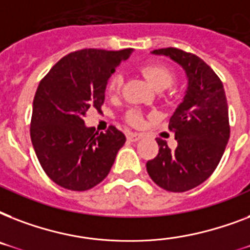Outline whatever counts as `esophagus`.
Wrapping results in <instances>:
<instances>
[{
    "label": "esophagus",
    "instance_id": "esophagus-1",
    "mask_svg": "<svg viewBox=\"0 0 250 250\" xmlns=\"http://www.w3.org/2000/svg\"><path fill=\"white\" fill-rule=\"evenodd\" d=\"M143 137V135L141 133H136V132H131L128 133V136H127V139H128L129 141H139Z\"/></svg>",
    "mask_w": 250,
    "mask_h": 250
}]
</instances>
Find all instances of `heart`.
<instances>
[{
	"mask_svg": "<svg viewBox=\"0 0 250 250\" xmlns=\"http://www.w3.org/2000/svg\"><path fill=\"white\" fill-rule=\"evenodd\" d=\"M141 74L148 80L150 85L157 90H164L168 86L172 85L175 82V72L167 64L160 63V62H152V63L144 64L141 67ZM123 78L119 72H115L110 76L107 82V93L109 94H118L122 88ZM127 121L133 125H141L143 123V117L141 114L136 110H131L127 113Z\"/></svg>",
	"mask_w": 250,
	"mask_h": 250,
	"instance_id": "b5f03b06",
	"label": "heart"
}]
</instances>
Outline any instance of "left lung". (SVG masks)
Masks as SVG:
<instances>
[{
	"label": "left lung",
	"instance_id": "left-lung-1",
	"mask_svg": "<svg viewBox=\"0 0 250 250\" xmlns=\"http://www.w3.org/2000/svg\"><path fill=\"white\" fill-rule=\"evenodd\" d=\"M170 57L187 72L184 100L170 118L168 129L178 146L171 150L157 137L160 150L146 162L152 180L168 192H186L213 174L229 139V106L221 79L209 64L193 53L178 48L153 50Z\"/></svg>",
	"mask_w": 250,
	"mask_h": 250
}]
</instances>
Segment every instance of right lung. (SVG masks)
<instances>
[{
    "instance_id": "right-lung-1",
    "label": "right lung",
    "mask_w": 250,
    "mask_h": 250,
    "mask_svg": "<svg viewBox=\"0 0 250 250\" xmlns=\"http://www.w3.org/2000/svg\"><path fill=\"white\" fill-rule=\"evenodd\" d=\"M132 49H82L57 62L41 79L33 98L31 140L42 170L70 190H86L110 172L125 133L85 127L88 110L101 111L107 80Z\"/></svg>"
}]
</instances>
